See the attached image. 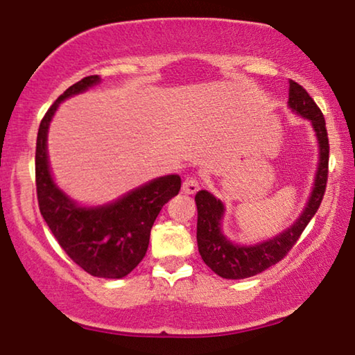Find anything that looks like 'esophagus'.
Instances as JSON below:
<instances>
[{
	"instance_id": "34e87169",
	"label": "esophagus",
	"mask_w": 355,
	"mask_h": 355,
	"mask_svg": "<svg viewBox=\"0 0 355 355\" xmlns=\"http://www.w3.org/2000/svg\"><path fill=\"white\" fill-rule=\"evenodd\" d=\"M199 189V182L196 177H187L183 180L182 184V191L184 194H194Z\"/></svg>"
}]
</instances>
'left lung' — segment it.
I'll return each instance as SVG.
<instances>
[{
  "label": "left lung",
  "mask_w": 355,
  "mask_h": 355,
  "mask_svg": "<svg viewBox=\"0 0 355 355\" xmlns=\"http://www.w3.org/2000/svg\"><path fill=\"white\" fill-rule=\"evenodd\" d=\"M288 107L294 114L307 119L312 123L318 143V166L311 196H309L301 216L296 218V222L291 227L284 228L282 233L256 244L233 243L225 236L222 230V222L225 217V204L206 189H201L194 196L198 207L196 239L199 254H201L204 263L222 278H249L275 266L296 244L304 228L307 227V223L312 220V217L320 207L327 187L329 154L325 117L306 89L293 80H289Z\"/></svg>",
  "instance_id": "1"
}]
</instances>
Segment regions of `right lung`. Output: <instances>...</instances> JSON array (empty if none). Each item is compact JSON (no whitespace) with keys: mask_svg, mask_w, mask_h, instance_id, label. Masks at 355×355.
Listing matches in <instances>:
<instances>
[{"mask_svg":"<svg viewBox=\"0 0 355 355\" xmlns=\"http://www.w3.org/2000/svg\"><path fill=\"white\" fill-rule=\"evenodd\" d=\"M101 82L89 76L69 87L44 114L38 128L35 177L40 212L73 262L98 278L127 277L148 251L149 234L162 206L177 196L178 175H164L99 206H82L54 182L48 159V130L59 104Z\"/></svg>","mask_w":355,"mask_h":355,"instance_id":"1","label":"right lung"}]
</instances>
